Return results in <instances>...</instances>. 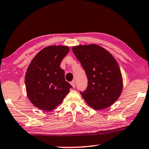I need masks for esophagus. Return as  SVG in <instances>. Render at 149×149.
Listing matches in <instances>:
<instances>
[{
    "instance_id": "1",
    "label": "esophagus",
    "mask_w": 149,
    "mask_h": 149,
    "mask_svg": "<svg viewBox=\"0 0 149 149\" xmlns=\"http://www.w3.org/2000/svg\"><path fill=\"white\" fill-rule=\"evenodd\" d=\"M71 86H72L74 88L75 86H76V83H75V81H72V82H71Z\"/></svg>"
}]
</instances>
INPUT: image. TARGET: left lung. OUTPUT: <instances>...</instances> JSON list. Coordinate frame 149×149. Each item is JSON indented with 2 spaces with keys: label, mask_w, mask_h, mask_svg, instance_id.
Segmentation results:
<instances>
[{
  "label": "left lung",
  "mask_w": 149,
  "mask_h": 149,
  "mask_svg": "<svg viewBox=\"0 0 149 149\" xmlns=\"http://www.w3.org/2000/svg\"><path fill=\"white\" fill-rule=\"evenodd\" d=\"M73 53L85 71L88 83L80 91L86 103L100 110L112 105L122 91L119 65L108 51L97 45L73 47Z\"/></svg>",
  "instance_id": "1"
}]
</instances>
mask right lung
I'll return each instance as SVG.
<instances>
[{"instance_id":"1","label":"right lung","mask_w":149,"mask_h":149,"mask_svg":"<svg viewBox=\"0 0 149 149\" xmlns=\"http://www.w3.org/2000/svg\"><path fill=\"white\" fill-rule=\"evenodd\" d=\"M69 52L66 46L47 47L29 64L25 75L26 91L37 108L53 110L73 88L65 80V71L60 66Z\"/></svg>"}]
</instances>
